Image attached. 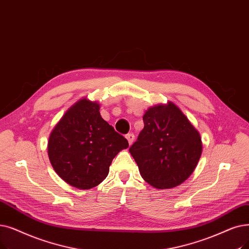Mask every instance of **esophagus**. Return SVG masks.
Here are the masks:
<instances>
[{"mask_svg": "<svg viewBox=\"0 0 249 249\" xmlns=\"http://www.w3.org/2000/svg\"><path fill=\"white\" fill-rule=\"evenodd\" d=\"M126 138H127V140H128V142H129V144H132L133 143V142H134V138H135V136H134V134L133 133H129V134H127L126 135Z\"/></svg>", "mask_w": 249, "mask_h": 249, "instance_id": "obj_1", "label": "esophagus"}]
</instances>
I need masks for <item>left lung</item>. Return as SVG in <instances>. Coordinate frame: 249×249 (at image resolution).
Segmentation results:
<instances>
[{
    "label": "left lung",
    "instance_id": "obj_1",
    "mask_svg": "<svg viewBox=\"0 0 249 249\" xmlns=\"http://www.w3.org/2000/svg\"><path fill=\"white\" fill-rule=\"evenodd\" d=\"M143 122L144 128L129 148L140 175L158 189L180 185L200 159L199 132L172 102L148 107Z\"/></svg>",
    "mask_w": 249,
    "mask_h": 249
}]
</instances>
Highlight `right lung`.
Masks as SVG:
<instances>
[{
    "mask_svg": "<svg viewBox=\"0 0 249 249\" xmlns=\"http://www.w3.org/2000/svg\"><path fill=\"white\" fill-rule=\"evenodd\" d=\"M129 146L100 113V104L83 98L71 106L52 130L48 155L57 174L78 189L98 186L113 159Z\"/></svg>",
    "mask_w": 249,
    "mask_h": 249,
    "instance_id": "right-lung-1",
    "label": "right lung"
}]
</instances>
